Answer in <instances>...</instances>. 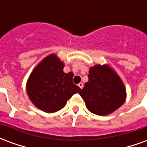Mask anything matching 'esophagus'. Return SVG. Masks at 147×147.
<instances>
[{
	"label": "esophagus",
	"mask_w": 147,
	"mask_h": 147,
	"mask_svg": "<svg viewBox=\"0 0 147 147\" xmlns=\"http://www.w3.org/2000/svg\"><path fill=\"white\" fill-rule=\"evenodd\" d=\"M78 86H80V88H81V89H83V83H79V84H78Z\"/></svg>",
	"instance_id": "esophagus-1"
}]
</instances>
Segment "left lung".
Wrapping results in <instances>:
<instances>
[{"label": "left lung", "instance_id": "left-lung-1", "mask_svg": "<svg viewBox=\"0 0 147 147\" xmlns=\"http://www.w3.org/2000/svg\"><path fill=\"white\" fill-rule=\"evenodd\" d=\"M88 79L80 94L92 113L108 115L123 105L126 98L125 87L108 65L90 67Z\"/></svg>", "mask_w": 147, "mask_h": 147}]
</instances>
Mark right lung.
<instances>
[{
    "instance_id": "obj_1",
    "label": "right lung",
    "mask_w": 147,
    "mask_h": 147,
    "mask_svg": "<svg viewBox=\"0 0 147 147\" xmlns=\"http://www.w3.org/2000/svg\"><path fill=\"white\" fill-rule=\"evenodd\" d=\"M63 68L64 64L56 55L51 54L30 74L27 84V94L41 110L46 113L60 110L81 90L72 82L73 73H64Z\"/></svg>"
}]
</instances>
